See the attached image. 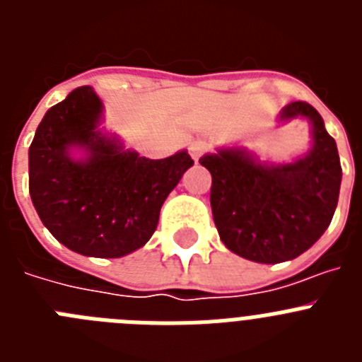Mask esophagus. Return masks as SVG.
<instances>
[{
	"instance_id": "obj_1",
	"label": "esophagus",
	"mask_w": 362,
	"mask_h": 362,
	"mask_svg": "<svg viewBox=\"0 0 362 362\" xmlns=\"http://www.w3.org/2000/svg\"><path fill=\"white\" fill-rule=\"evenodd\" d=\"M188 150H190V156L194 158V161L197 163V161H199L201 156H203V153L209 150V145H206L204 141H194Z\"/></svg>"
}]
</instances>
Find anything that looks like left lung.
I'll return each mask as SVG.
<instances>
[{
	"mask_svg": "<svg viewBox=\"0 0 362 362\" xmlns=\"http://www.w3.org/2000/svg\"><path fill=\"white\" fill-rule=\"evenodd\" d=\"M279 117L312 123L313 145L305 158L267 165L245 148H219L199 159L212 174L210 204L221 241L233 254L263 264L299 257L321 238L343 177L337 145L312 105L293 101Z\"/></svg>",
	"mask_w": 362,
	"mask_h": 362,
	"instance_id": "8db88e82",
	"label": "left lung"
}]
</instances>
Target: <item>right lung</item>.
I'll list each match as a JSON object with an SVG mask.
<instances>
[{"instance_id": "1", "label": "right lung", "mask_w": 362, "mask_h": 362, "mask_svg": "<svg viewBox=\"0 0 362 362\" xmlns=\"http://www.w3.org/2000/svg\"><path fill=\"white\" fill-rule=\"evenodd\" d=\"M103 103L79 86L47 110L28 148V192L57 241L88 257H123L158 228L159 212L194 165L187 150L146 159L99 130ZM79 148L86 158H71Z\"/></svg>"}]
</instances>
